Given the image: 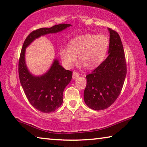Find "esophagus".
<instances>
[{"instance_id":"1","label":"esophagus","mask_w":147,"mask_h":147,"mask_svg":"<svg viewBox=\"0 0 147 147\" xmlns=\"http://www.w3.org/2000/svg\"><path fill=\"white\" fill-rule=\"evenodd\" d=\"M80 74L78 73V72H77L76 71H74L73 72V80H76V78H78L79 76H80Z\"/></svg>"}]
</instances>
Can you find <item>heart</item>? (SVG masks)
Instances as JSON below:
<instances>
[{
	"label": "heart",
	"instance_id": "b5f03b06",
	"mask_svg": "<svg viewBox=\"0 0 147 147\" xmlns=\"http://www.w3.org/2000/svg\"><path fill=\"white\" fill-rule=\"evenodd\" d=\"M109 47V38L104 34H86L78 36L69 43L68 47L60 50L63 64L70 67L79 59L88 69L99 66L105 59Z\"/></svg>",
	"mask_w": 147,
	"mask_h": 147
}]
</instances>
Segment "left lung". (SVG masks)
I'll return each mask as SVG.
<instances>
[{
  "label": "left lung",
  "instance_id": "obj_1",
  "mask_svg": "<svg viewBox=\"0 0 147 147\" xmlns=\"http://www.w3.org/2000/svg\"><path fill=\"white\" fill-rule=\"evenodd\" d=\"M110 43L108 57L86 76L85 102L94 110H105L114 103L122 89L127 66L122 42L116 31L108 28Z\"/></svg>",
  "mask_w": 147,
  "mask_h": 147
}]
</instances>
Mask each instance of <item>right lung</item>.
Listing matches in <instances>:
<instances>
[{"instance_id": "right-lung-1", "label": "right lung", "mask_w": 147, "mask_h": 147, "mask_svg": "<svg viewBox=\"0 0 147 147\" xmlns=\"http://www.w3.org/2000/svg\"><path fill=\"white\" fill-rule=\"evenodd\" d=\"M71 26L68 24L55 25L33 31L24 42L18 62L20 81L29 102L36 109L44 113L55 112L63 102V92L72 78V71L66 70L55 60L51 68L40 76H34L29 71L25 61L26 48L40 36L55 33Z\"/></svg>"}]
</instances>
